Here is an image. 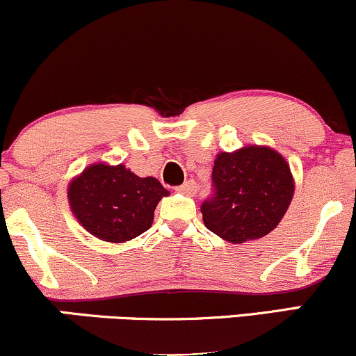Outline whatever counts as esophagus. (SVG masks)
<instances>
[{
  "label": "esophagus",
  "mask_w": 356,
  "mask_h": 356,
  "mask_svg": "<svg viewBox=\"0 0 356 356\" xmlns=\"http://www.w3.org/2000/svg\"><path fill=\"white\" fill-rule=\"evenodd\" d=\"M177 192H181V194H186V195H194L195 194V182L194 181H186L182 184V186H179L177 189H175Z\"/></svg>",
  "instance_id": "esophagus-1"
}]
</instances>
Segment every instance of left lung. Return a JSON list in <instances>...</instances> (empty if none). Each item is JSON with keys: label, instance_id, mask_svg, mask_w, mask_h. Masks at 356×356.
<instances>
[{"label": "left lung", "instance_id": "1", "mask_svg": "<svg viewBox=\"0 0 356 356\" xmlns=\"http://www.w3.org/2000/svg\"><path fill=\"white\" fill-rule=\"evenodd\" d=\"M293 192L288 162L271 147L220 152L212 167V195L201 206L204 224L232 244L259 239L283 219Z\"/></svg>", "mask_w": 356, "mask_h": 356}]
</instances>
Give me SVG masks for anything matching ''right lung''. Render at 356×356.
I'll list each match as a JSON object with an SVG mask.
<instances>
[{"instance_id":"add662e5","label":"right lung","mask_w":356,"mask_h":356,"mask_svg":"<svg viewBox=\"0 0 356 356\" xmlns=\"http://www.w3.org/2000/svg\"><path fill=\"white\" fill-rule=\"evenodd\" d=\"M169 191L155 177H138L124 164H92L68 186L72 212L90 234L108 243L130 241L152 226Z\"/></svg>"}]
</instances>
